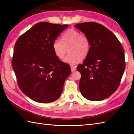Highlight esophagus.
I'll return each instance as SVG.
<instances>
[{
	"label": "esophagus",
	"instance_id": "1",
	"mask_svg": "<svg viewBox=\"0 0 134 134\" xmlns=\"http://www.w3.org/2000/svg\"><path fill=\"white\" fill-rule=\"evenodd\" d=\"M76 69V67L75 66H71V71L73 72L75 71Z\"/></svg>",
	"mask_w": 134,
	"mask_h": 134
}]
</instances>
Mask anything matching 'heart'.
Returning <instances> with one entry per match:
<instances>
[{
  "instance_id": "b5f03b06",
  "label": "heart",
  "mask_w": 134,
  "mask_h": 134,
  "mask_svg": "<svg viewBox=\"0 0 134 134\" xmlns=\"http://www.w3.org/2000/svg\"><path fill=\"white\" fill-rule=\"evenodd\" d=\"M90 42L86 36L81 35L78 31L70 29L65 32L61 37V41L56 40L52 45L55 55L63 59L69 49V55L64 59L65 63L74 65L85 58L90 51Z\"/></svg>"
}]
</instances>
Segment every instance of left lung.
Returning <instances> with one entry per match:
<instances>
[{"label":"left lung","mask_w":134,"mask_h":134,"mask_svg":"<svg viewBox=\"0 0 134 134\" xmlns=\"http://www.w3.org/2000/svg\"><path fill=\"white\" fill-rule=\"evenodd\" d=\"M88 38L89 54L76 69L81 74L79 89L90 101L109 97L119 86L126 63L123 47L116 36L96 22L77 24L74 26Z\"/></svg>","instance_id":"obj_1"}]
</instances>
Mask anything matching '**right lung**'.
I'll return each instance as SVG.
<instances>
[{
	"label": "right lung",
	"mask_w": 134,
	"mask_h": 134,
	"mask_svg": "<svg viewBox=\"0 0 134 134\" xmlns=\"http://www.w3.org/2000/svg\"><path fill=\"white\" fill-rule=\"evenodd\" d=\"M68 26L39 22L16 41L12 65L17 83L20 90L33 101L48 103L61 95L71 68L55 55L52 45Z\"/></svg>",
	"instance_id": "1"
}]
</instances>
